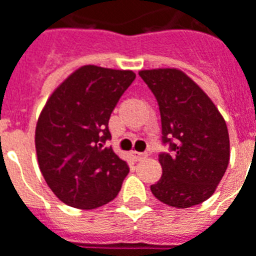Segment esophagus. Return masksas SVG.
Segmentation results:
<instances>
[{
	"mask_svg": "<svg viewBox=\"0 0 256 256\" xmlns=\"http://www.w3.org/2000/svg\"><path fill=\"white\" fill-rule=\"evenodd\" d=\"M132 156L135 159L136 162H139V160H143L146 158L148 156V154L147 152H136V151H132Z\"/></svg>",
	"mask_w": 256,
	"mask_h": 256,
	"instance_id": "1",
	"label": "esophagus"
}]
</instances>
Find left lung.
Instances as JSON below:
<instances>
[{
	"label": "left lung",
	"instance_id": "1",
	"mask_svg": "<svg viewBox=\"0 0 256 256\" xmlns=\"http://www.w3.org/2000/svg\"><path fill=\"white\" fill-rule=\"evenodd\" d=\"M139 76L152 92L162 121L159 154L162 176L151 192L174 208H190L208 200L230 162L226 124L198 84L176 68L143 70Z\"/></svg>",
	"mask_w": 256,
	"mask_h": 256
}]
</instances>
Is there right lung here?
<instances>
[{"label":"right lung","mask_w":256,"mask_h":256,"mask_svg":"<svg viewBox=\"0 0 256 256\" xmlns=\"http://www.w3.org/2000/svg\"><path fill=\"white\" fill-rule=\"evenodd\" d=\"M135 78L130 70L80 67L40 113L34 134L40 172L68 206L96 209L120 192L130 167L104 144L110 139L113 109Z\"/></svg>","instance_id":"add662e5"}]
</instances>
